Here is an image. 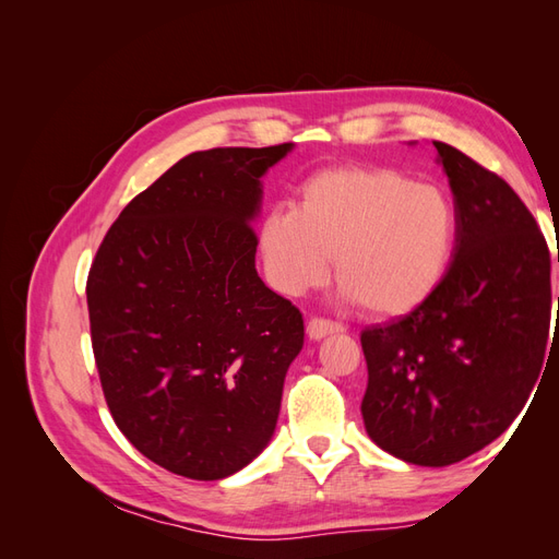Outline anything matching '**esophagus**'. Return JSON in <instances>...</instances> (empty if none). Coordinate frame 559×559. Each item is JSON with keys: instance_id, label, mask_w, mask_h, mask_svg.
Instances as JSON below:
<instances>
[{"instance_id": "esophagus-1", "label": "esophagus", "mask_w": 559, "mask_h": 559, "mask_svg": "<svg viewBox=\"0 0 559 559\" xmlns=\"http://www.w3.org/2000/svg\"><path fill=\"white\" fill-rule=\"evenodd\" d=\"M345 326L337 324V321L333 319H324V317H312L308 321V335L312 337V341H321V337H326L331 333H343Z\"/></svg>"}]
</instances>
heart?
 <instances>
[{
  "mask_svg": "<svg viewBox=\"0 0 559 559\" xmlns=\"http://www.w3.org/2000/svg\"><path fill=\"white\" fill-rule=\"evenodd\" d=\"M456 238L445 191L389 167H333L300 189V205L270 210L261 226L267 277L298 296L335 275L370 314H403L441 284Z\"/></svg>",
  "mask_w": 559,
  "mask_h": 559,
  "instance_id": "obj_1",
  "label": "heart"
}]
</instances>
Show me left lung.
I'll return each mask as SVG.
<instances>
[{
  "label": "left lung",
  "mask_w": 559,
  "mask_h": 559,
  "mask_svg": "<svg viewBox=\"0 0 559 559\" xmlns=\"http://www.w3.org/2000/svg\"><path fill=\"white\" fill-rule=\"evenodd\" d=\"M433 146L454 193L452 263L413 312L361 333L366 431L417 466L462 462L511 427L546 359L552 300L527 205L460 148Z\"/></svg>",
  "instance_id": "obj_1"
}]
</instances>
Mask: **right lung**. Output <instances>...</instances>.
<instances>
[{
	"mask_svg": "<svg viewBox=\"0 0 559 559\" xmlns=\"http://www.w3.org/2000/svg\"><path fill=\"white\" fill-rule=\"evenodd\" d=\"M292 151L183 156L134 195L88 282L95 366L116 427L191 480L247 466L275 431L302 314L257 273L261 175Z\"/></svg>",
	"mask_w": 559,
	"mask_h": 559,
	"instance_id": "obj_1",
	"label": "right lung"
}]
</instances>
